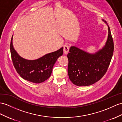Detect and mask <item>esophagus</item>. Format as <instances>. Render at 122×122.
I'll use <instances>...</instances> for the list:
<instances>
[{
  "label": "esophagus",
  "instance_id": "esophagus-1",
  "mask_svg": "<svg viewBox=\"0 0 122 122\" xmlns=\"http://www.w3.org/2000/svg\"><path fill=\"white\" fill-rule=\"evenodd\" d=\"M69 47L67 44H65L64 46V53L65 54H67L69 52Z\"/></svg>",
  "mask_w": 122,
  "mask_h": 122
}]
</instances>
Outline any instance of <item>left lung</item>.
<instances>
[{
  "instance_id": "obj_1",
  "label": "left lung",
  "mask_w": 122,
  "mask_h": 122,
  "mask_svg": "<svg viewBox=\"0 0 122 122\" xmlns=\"http://www.w3.org/2000/svg\"><path fill=\"white\" fill-rule=\"evenodd\" d=\"M104 21V20H103ZM108 26V37L102 49L90 54L75 46L67 54L68 73L70 81L77 86H89L98 81L105 75L114 51V43Z\"/></svg>"
}]
</instances>
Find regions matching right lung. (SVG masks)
Returning <instances> with one entry per match:
<instances>
[{
  "label": "right lung",
  "mask_w": 122,
  "mask_h": 122,
  "mask_svg": "<svg viewBox=\"0 0 122 122\" xmlns=\"http://www.w3.org/2000/svg\"><path fill=\"white\" fill-rule=\"evenodd\" d=\"M10 47L12 61L17 72L23 79L35 83H40L50 78L57 58L63 54V47H61L36 60L25 59L19 56L14 49L12 37Z\"/></svg>",
  "instance_id": "obj_1"
}]
</instances>
